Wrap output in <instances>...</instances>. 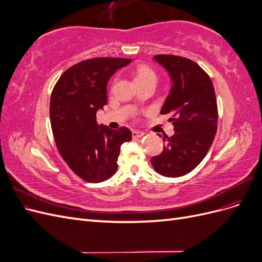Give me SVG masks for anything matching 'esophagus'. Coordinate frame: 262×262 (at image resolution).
Masks as SVG:
<instances>
[{
  "label": "esophagus",
  "mask_w": 262,
  "mask_h": 262,
  "mask_svg": "<svg viewBox=\"0 0 262 262\" xmlns=\"http://www.w3.org/2000/svg\"><path fill=\"white\" fill-rule=\"evenodd\" d=\"M132 137L139 139V138L144 137V133H143V132H139V131H133V132H132Z\"/></svg>",
  "instance_id": "obj_1"
}]
</instances>
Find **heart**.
Returning a JSON list of instances; mask_svg holds the SVG:
<instances>
[{
    "instance_id": "1",
    "label": "heart",
    "mask_w": 262,
    "mask_h": 262,
    "mask_svg": "<svg viewBox=\"0 0 262 262\" xmlns=\"http://www.w3.org/2000/svg\"><path fill=\"white\" fill-rule=\"evenodd\" d=\"M146 81L157 82V74L149 66L140 64L136 69V82L140 83Z\"/></svg>"
}]
</instances>
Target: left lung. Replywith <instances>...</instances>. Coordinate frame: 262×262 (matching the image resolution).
I'll use <instances>...</instances> for the list:
<instances>
[{"label":"left lung","mask_w":262,"mask_h":262,"mask_svg":"<svg viewBox=\"0 0 262 262\" xmlns=\"http://www.w3.org/2000/svg\"><path fill=\"white\" fill-rule=\"evenodd\" d=\"M154 59L173 83L161 114L169 115L175 134H165L163 152L150 163L158 173L175 178L193 170L209 152L217 129V102L210 76L194 61L172 54Z\"/></svg>","instance_id":"1"}]
</instances>
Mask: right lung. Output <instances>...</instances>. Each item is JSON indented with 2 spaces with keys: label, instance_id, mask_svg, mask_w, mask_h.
I'll list each match as a JSON object with an SVG mask.
<instances>
[{
  "label": "right lung",
  "instance_id": "add662e5",
  "mask_svg": "<svg viewBox=\"0 0 262 262\" xmlns=\"http://www.w3.org/2000/svg\"><path fill=\"white\" fill-rule=\"evenodd\" d=\"M131 59L94 58L69 68L55 83L50 99V121L55 144L72 171L87 182H100L118 168L120 146L132 139L121 126H99L96 113L107 105V83Z\"/></svg>",
  "mask_w": 262,
  "mask_h": 262
}]
</instances>
